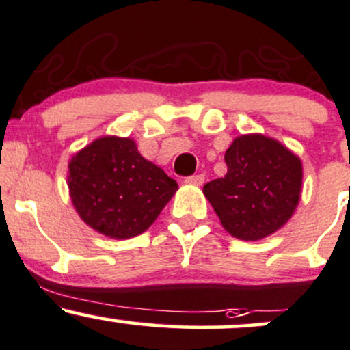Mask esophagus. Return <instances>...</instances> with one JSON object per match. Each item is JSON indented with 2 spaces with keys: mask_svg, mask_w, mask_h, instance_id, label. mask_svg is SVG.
<instances>
[{
  "mask_svg": "<svg viewBox=\"0 0 350 350\" xmlns=\"http://www.w3.org/2000/svg\"><path fill=\"white\" fill-rule=\"evenodd\" d=\"M184 183H186V184H191V186H202V183H204V176H202V174L189 176V178L184 179Z\"/></svg>",
  "mask_w": 350,
  "mask_h": 350,
  "instance_id": "obj_1",
  "label": "esophagus"
}]
</instances>
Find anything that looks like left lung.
I'll use <instances>...</instances> for the list:
<instances>
[{
  "label": "left lung",
  "instance_id": "8db88e82",
  "mask_svg": "<svg viewBox=\"0 0 350 350\" xmlns=\"http://www.w3.org/2000/svg\"><path fill=\"white\" fill-rule=\"evenodd\" d=\"M227 174L204 186L220 224L240 240H262L280 230L299 204L303 163L278 139L240 135L226 151Z\"/></svg>",
  "mask_w": 350,
  "mask_h": 350
}]
</instances>
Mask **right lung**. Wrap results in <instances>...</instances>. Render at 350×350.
Segmentation results:
<instances>
[{
  "instance_id": "add662e5",
  "label": "right lung",
  "mask_w": 350,
  "mask_h": 350,
  "mask_svg": "<svg viewBox=\"0 0 350 350\" xmlns=\"http://www.w3.org/2000/svg\"><path fill=\"white\" fill-rule=\"evenodd\" d=\"M67 186L88 227L115 240L148 230L178 191V183L139 154L135 139L100 136L69 161Z\"/></svg>"
}]
</instances>
